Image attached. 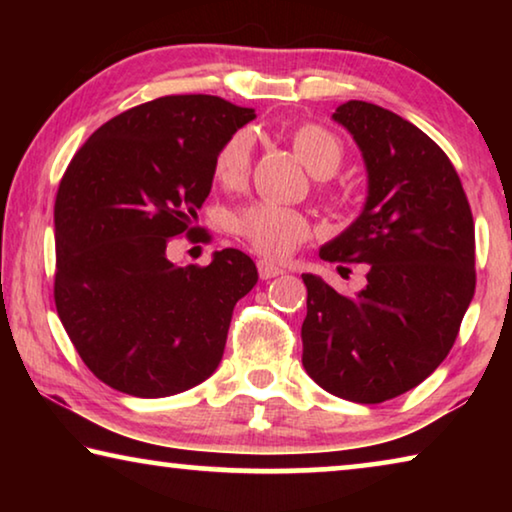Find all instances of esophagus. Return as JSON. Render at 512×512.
<instances>
[{
    "label": "esophagus",
    "instance_id": "obj_1",
    "mask_svg": "<svg viewBox=\"0 0 512 512\" xmlns=\"http://www.w3.org/2000/svg\"><path fill=\"white\" fill-rule=\"evenodd\" d=\"M257 271H259V277H262V280H271V277L282 275L284 268L280 264H273L271 259H259Z\"/></svg>",
    "mask_w": 512,
    "mask_h": 512
}]
</instances>
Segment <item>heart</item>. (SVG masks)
Wrapping results in <instances>:
<instances>
[{"label":"heart","instance_id":"b5f03b06","mask_svg":"<svg viewBox=\"0 0 512 512\" xmlns=\"http://www.w3.org/2000/svg\"><path fill=\"white\" fill-rule=\"evenodd\" d=\"M293 151L316 176L339 169L343 146L325 126L300 124L291 133ZM253 160V142L246 131L230 135L214 158V178L223 187L237 189L246 183ZM235 232L250 248L266 257H284L309 235V223L300 212L275 203H257L235 216Z\"/></svg>","mask_w":512,"mask_h":512}]
</instances>
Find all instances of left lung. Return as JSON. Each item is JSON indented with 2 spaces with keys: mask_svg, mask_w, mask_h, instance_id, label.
Returning <instances> with one entry per match:
<instances>
[{
  "mask_svg": "<svg viewBox=\"0 0 512 512\" xmlns=\"http://www.w3.org/2000/svg\"><path fill=\"white\" fill-rule=\"evenodd\" d=\"M332 117L361 149L368 196L320 257L368 264V284L341 296L302 275V366L327 393L379 404L418 386L452 350L476 287L474 221L454 164L418 126L368 101Z\"/></svg>",
  "mask_w": 512,
  "mask_h": 512,
  "instance_id": "left-lung-1",
  "label": "left lung"
}]
</instances>
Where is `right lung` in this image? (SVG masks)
<instances>
[{
	"label": "right lung",
	"instance_id": "right-lung-1",
	"mask_svg": "<svg viewBox=\"0 0 512 512\" xmlns=\"http://www.w3.org/2000/svg\"><path fill=\"white\" fill-rule=\"evenodd\" d=\"M255 119L212 94H173L121 112L85 142L60 180L54 298L94 377L133 397L194 388L221 363L237 300L257 268L237 248L178 266L171 237L192 228L212 189L214 158Z\"/></svg>",
	"mask_w": 512,
	"mask_h": 512
}]
</instances>
